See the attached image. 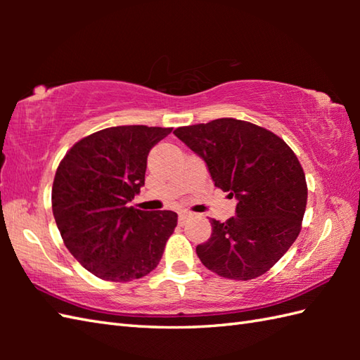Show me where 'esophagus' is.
Returning <instances> with one entry per match:
<instances>
[{
  "label": "esophagus",
  "mask_w": 360,
  "mask_h": 360,
  "mask_svg": "<svg viewBox=\"0 0 360 360\" xmlns=\"http://www.w3.org/2000/svg\"><path fill=\"white\" fill-rule=\"evenodd\" d=\"M188 217H190V212H187V210L179 212V223H181V224L184 223V221H186Z\"/></svg>",
  "instance_id": "1"
}]
</instances>
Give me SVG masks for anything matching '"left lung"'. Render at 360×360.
Returning <instances> with one entry per match:
<instances>
[{
    "label": "left lung",
    "mask_w": 360,
    "mask_h": 360,
    "mask_svg": "<svg viewBox=\"0 0 360 360\" xmlns=\"http://www.w3.org/2000/svg\"><path fill=\"white\" fill-rule=\"evenodd\" d=\"M173 133L205 160L215 187L238 200L236 217L210 219L212 236L196 248L201 263L231 280L266 274L302 231L308 186L295 153L269 129L232 117Z\"/></svg>",
    "instance_id": "left-lung-1"
}]
</instances>
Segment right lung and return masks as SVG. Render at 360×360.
I'll return each instance as SVG.
<instances>
[{"instance_id":"right-lung-1","label":"right lung","mask_w":360,"mask_h":360,"mask_svg":"<svg viewBox=\"0 0 360 360\" xmlns=\"http://www.w3.org/2000/svg\"><path fill=\"white\" fill-rule=\"evenodd\" d=\"M173 128L122 125L75 142L60 160L52 213L72 257L108 281L142 278L159 264L178 215L128 205L145 184L147 156Z\"/></svg>"}]
</instances>
